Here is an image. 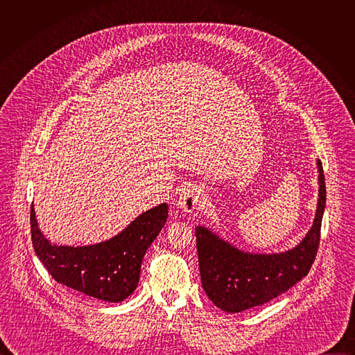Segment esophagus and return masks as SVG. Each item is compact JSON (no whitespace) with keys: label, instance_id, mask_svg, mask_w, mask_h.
Listing matches in <instances>:
<instances>
[{"label":"esophagus","instance_id":"1","mask_svg":"<svg viewBox=\"0 0 355 355\" xmlns=\"http://www.w3.org/2000/svg\"><path fill=\"white\" fill-rule=\"evenodd\" d=\"M200 198H202V195L198 189L187 188V189L182 191L178 204L185 212H192L200 204Z\"/></svg>","mask_w":355,"mask_h":355}]
</instances>
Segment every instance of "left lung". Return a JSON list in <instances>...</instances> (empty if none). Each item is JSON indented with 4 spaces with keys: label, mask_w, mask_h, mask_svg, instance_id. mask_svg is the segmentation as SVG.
<instances>
[{
    "label": "left lung",
    "mask_w": 355,
    "mask_h": 355,
    "mask_svg": "<svg viewBox=\"0 0 355 355\" xmlns=\"http://www.w3.org/2000/svg\"><path fill=\"white\" fill-rule=\"evenodd\" d=\"M319 166V202L312 229L295 248L279 254H250L239 251L208 229H195L199 272L204 291L218 308L236 313L264 305L306 277L318 254L326 184Z\"/></svg>",
    "instance_id": "left-lung-1"
}]
</instances>
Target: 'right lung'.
<instances>
[{
  "label": "right lung",
  "instance_id": "1",
  "mask_svg": "<svg viewBox=\"0 0 355 355\" xmlns=\"http://www.w3.org/2000/svg\"><path fill=\"white\" fill-rule=\"evenodd\" d=\"M168 218V205L146 211L114 239L85 247L56 245L37 227L31 208V234L36 256L59 284L88 296L122 302L137 286L141 260Z\"/></svg>",
  "mask_w": 355,
  "mask_h": 355
}]
</instances>
